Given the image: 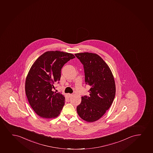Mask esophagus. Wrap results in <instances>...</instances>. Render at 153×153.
<instances>
[{"mask_svg":"<svg viewBox=\"0 0 153 153\" xmlns=\"http://www.w3.org/2000/svg\"><path fill=\"white\" fill-rule=\"evenodd\" d=\"M67 95V96H68V97H71L72 95L71 94H68Z\"/></svg>","mask_w":153,"mask_h":153,"instance_id":"34e87169","label":"esophagus"}]
</instances>
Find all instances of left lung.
Instances as JSON below:
<instances>
[{"label":"left lung","mask_w":153,"mask_h":153,"mask_svg":"<svg viewBox=\"0 0 153 153\" xmlns=\"http://www.w3.org/2000/svg\"><path fill=\"white\" fill-rule=\"evenodd\" d=\"M83 65L86 84L89 85V96L82 97L76 111L87 122L97 121L105 113L114 100L116 87L112 73L98 55L92 53L75 54Z\"/></svg>","instance_id":"1"}]
</instances>
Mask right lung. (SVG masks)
Masks as SVG:
<instances>
[{"mask_svg": "<svg viewBox=\"0 0 153 153\" xmlns=\"http://www.w3.org/2000/svg\"><path fill=\"white\" fill-rule=\"evenodd\" d=\"M74 58L71 53L48 51L37 58L29 70L26 79V95L32 108L41 117L55 118L60 114L65 98L52 89L55 84L59 83L62 67Z\"/></svg>", "mask_w": 153, "mask_h": 153, "instance_id": "obj_1", "label": "right lung"}]
</instances>
